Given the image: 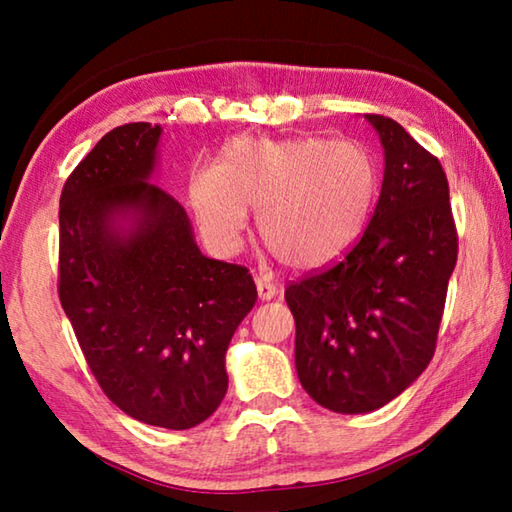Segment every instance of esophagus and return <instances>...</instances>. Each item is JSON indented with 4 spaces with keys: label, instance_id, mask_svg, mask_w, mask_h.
I'll return each mask as SVG.
<instances>
[{
    "label": "esophagus",
    "instance_id": "1",
    "mask_svg": "<svg viewBox=\"0 0 512 512\" xmlns=\"http://www.w3.org/2000/svg\"><path fill=\"white\" fill-rule=\"evenodd\" d=\"M257 293H259V300H273L277 287L271 280H264V277H257Z\"/></svg>",
    "mask_w": 512,
    "mask_h": 512
}]
</instances>
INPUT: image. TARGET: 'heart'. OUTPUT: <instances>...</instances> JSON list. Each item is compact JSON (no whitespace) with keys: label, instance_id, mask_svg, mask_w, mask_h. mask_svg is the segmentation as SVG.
<instances>
[{"label":"heart","instance_id":"obj_1","mask_svg":"<svg viewBox=\"0 0 512 512\" xmlns=\"http://www.w3.org/2000/svg\"><path fill=\"white\" fill-rule=\"evenodd\" d=\"M379 169L366 146L323 137L259 140L225 146L216 169L194 173V212L216 248L235 253L259 207L262 244L291 268H318L361 235L377 194Z\"/></svg>","mask_w":512,"mask_h":512}]
</instances>
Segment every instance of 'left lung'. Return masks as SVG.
Wrapping results in <instances>:
<instances>
[{"label":"left lung","instance_id":"1","mask_svg":"<svg viewBox=\"0 0 512 512\" xmlns=\"http://www.w3.org/2000/svg\"><path fill=\"white\" fill-rule=\"evenodd\" d=\"M366 119L386 162L368 228L341 262L284 291L300 384L336 413L381 409L429 366L458 255L438 158L397 121Z\"/></svg>","mask_w":512,"mask_h":512}]
</instances>
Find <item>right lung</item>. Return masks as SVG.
I'll return each mask as SVG.
<instances>
[{
	"label": "right lung",
	"instance_id": "right-lung-1",
	"mask_svg": "<svg viewBox=\"0 0 512 512\" xmlns=\"http://www.w3.org/2000/svg\"><path fill=\"white\" fill-rule=\"evenodd\" d=\"M160 135L117 126L67 178L58 296L112 404L192 429L228 391L225 352L257 289L248 268L205 257L185 207L151 183Z\"/></svg>",
	"mask_w": 512,
	"mask_h": 512
}]
</instances>
